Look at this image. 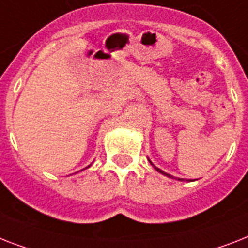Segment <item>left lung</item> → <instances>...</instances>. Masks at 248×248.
I'll return each instance as SVG.
<instances>
[{"label": "left lung", "instance_id": "left-lung-1", "mask_svg": "<svg viewBox=\"0 0 248 248\" xmlns=\"http://www.w3.org/2000/svg\"><path fill=\"white\" fill-rule=\"evenodd\" d=\"M150 162H151V161H150ZM151 164H152V162H151ZM152 165H154V164H152ZM155 169L157 170V171H160V173H162V174H165V175H168V177H171V175H170V174L164 173V171H162V170H160V169H158V168H156V166H155ZM171 178H173V177H171ZM178 179H179V178H178ZM179 180H182V179H179Z\"/></svg>", "mask_w": 248, "mask_h": 248}]
</instances>
